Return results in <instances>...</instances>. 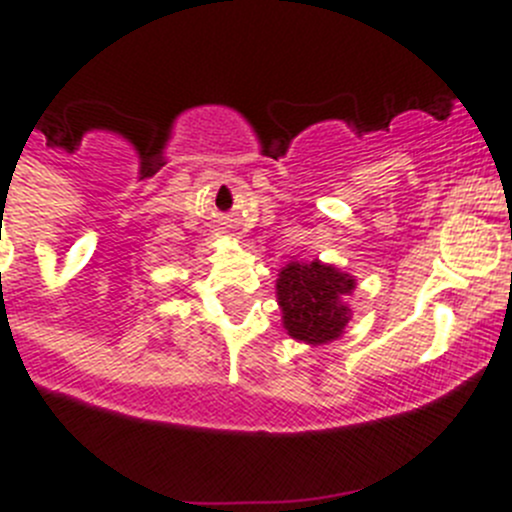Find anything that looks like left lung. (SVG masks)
<instances>
[{
	"instance_id": "1",
	"label": "left lung",
	"mask_w": 512,
	"mask_h": 512,
	"mask_svg": "<svg viewBox=\"0 0 512 512\" xmlns=\"http://www.w3.org/2000/svg\"><path fill=\"white\" fill-rule=\"evenodd\" d=\"M277 304L282 327L292 339L322 347L344 334L352 307L347 299L356 289L354 275L322 260H289L277 275Z\"/></svg>"
}]
</instances>
